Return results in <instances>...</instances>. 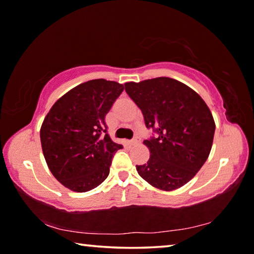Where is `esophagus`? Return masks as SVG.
Here are the masks:
<instances>
[{
  "label": "esophagus",
  "instance_id": "1",
  "mask_svg": "<svg viewBox=\"0 0 254 254\" xmlns=\"http://www.w3.org/2000/svg\"><path fill=\"white\" fill-rule=\"evenodd\" d=\"M137 141H139V140H137V137H133V139H132V140H130V141H128V143H130L131 145H133V144H135V143H137Z\"/></svg>",
  "mask_w": 254,
  "mask_h": 254
}]
</instances>
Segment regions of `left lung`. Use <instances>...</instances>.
<instances>
[{
  "instance_id": "8db88e82",
  "label": "left lung",
  "mask_w": 254,
  "mask_h": 254,
  "mask_svg": "<svg viewBox=\"0 0 254 254\" xmlns=\"http://www.w3.org/2000/svg\"><path fill=\"white\" fill-rule=\"evenodd\" d=\"M126 92L142 111L156 136L144 140L147 163L136 166L145 182L161 190L187 184L207 160L215 122L208 106L190 87L169 77L126 83Z\"/></svg>"
}]
</instances>
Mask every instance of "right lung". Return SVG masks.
Instances as JSON below:
<instances>
[{
	"instance_id": "right-lung-1",
	"label": "right lung",
	"mask_w": 254,
	"mask_h": 254,
	"mask_svg": "<svg viewBox=\"0 0 254 254\" xmlns=\"http://www.w3.org/2000/svg\"><path fill=\"white\" fill-rule=\"evenodd\" d=\"M117 81L93 79L76 86L51 107L40 130L42 152L51 174L76 192L101 185L110 174L113 154L105 117L121 95Z\"/></svg>"
}]
</instances>
